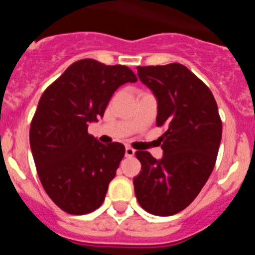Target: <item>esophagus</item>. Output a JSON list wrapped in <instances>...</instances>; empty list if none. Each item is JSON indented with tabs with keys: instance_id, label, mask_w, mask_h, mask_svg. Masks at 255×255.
I'll list each match as a JSON object with an SVG mask.
<instances>
[{
	"instance_id": "obj_1",
	"label": "esophagus",
	"mask_w": 255,
	"mask_h": 255,
	"mask_svg": "<svg viewBox=\"0 0 255 255\" xmlns=\"http://www.w3.org/2000/svg\"><path fill=\"white\" fill-rule=\"evenodd\" d=\"M135 154V150L130 147H126L125 148V155L126 157H132Z\"/></svg>"
}]
</instances>
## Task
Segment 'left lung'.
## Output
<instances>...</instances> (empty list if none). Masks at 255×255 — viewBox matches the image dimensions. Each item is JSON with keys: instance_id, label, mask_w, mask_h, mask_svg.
Instances as JSON below:
<instances>
[{"instance_id": "obj_1", "label": "left lung", "mask_w": 255, "mask_h": 255, "mask_svg": "<svg viewBox=\"0 0 255 255\" xmlns=\"http://www.w3.org/2000/svg\"><path fill=\"white\" fill-rule=\"evenodd\" d=\"M139 80L157 100V126H164L155 159L136 150L141 171L132 179L136 199L155 216L185 209L211 176L222 138L217 103L209 88L181 64L138 66Z\"/></svg>"}]
</instances>
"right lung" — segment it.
Returning a JSON list of instances; mask_svg holds the SVG:
<instances>
[{"label": "right lung", "instance_id": "1", "mask_svg": "<svg viewBox=\"0 0 255 255\" xmlns=\"http://www.w3.org/2000/svg\"><path fill=\"white\" fill-rule=\"evenodd\" d=\"M136 80L124 65L85 58L40 97L29 131L31 154L48 197L70 215L91 213L105 200L125 147L105 145L88 134V126L103 117L117 88Z\"/></svg>", "mask_w": 255, "mask_h": 255}]
</instances>
